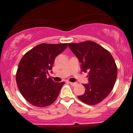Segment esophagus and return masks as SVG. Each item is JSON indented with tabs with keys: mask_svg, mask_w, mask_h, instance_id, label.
<instances>
[{
	"mask_svg": "<svg viewBox=\"0 0 133 133\" xmlns=\"http://www.w3.org/2000/svg\"><path fill=\"white\" fill-rule=\"evenodd\" d=\"M69 83L72 86H75L77 84V83H76V82H69Z\"/></svg>",
	"mask_w": 133,
	"mask_h": 133,
	"instance_id": "esophagus-1",
	"label": "esophagus"
}]
</instances>
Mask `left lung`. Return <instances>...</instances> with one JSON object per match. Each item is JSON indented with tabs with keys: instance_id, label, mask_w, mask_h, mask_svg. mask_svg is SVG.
Returning a JSON list of instances; mask_svg holds the SVG:
<instances>
[{
	"instance_id": "left-lung-1",
	"label": "left lung",
	"mask_w": 133,
	"mask_h": 133,
	"mask_svg": "<svg viewBox=\"0 0 133 133\" xmlns=\"http://www.w3.org/2000/svg\"><path fill=\"white\" fill-rule=\"evenodd\" d=\"M68 46L81 63V69L87 72L89 83L78 98L83 103L95 105L109 94L117 78V69L109 51L93 41L69 43Z\"/></svg>"
}]
</instances>
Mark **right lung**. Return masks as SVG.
Returning a JSON list of instances; mask_svg holds the SVG:
<instances>
[{"instance_id": "right-lung-1", "label": "right lung", "mask_w": 133, "mask_h": 133, "mask_svg": "<svg viewBox=\"0 0 133 133\" xmlns=\"http://www.w3.org/2000/svg\"><path fill=\"white\" fill-rule=\"evenodd\" d=\"M67 47V43H42L21 59L16 73L17 84L23 97L33 106L46 107L57 98L64 82H54L47 75L52 69L55 58Z\"/></svg>"}]
</instances>
